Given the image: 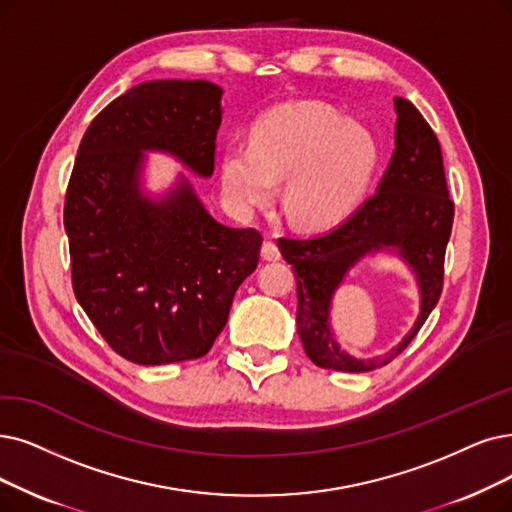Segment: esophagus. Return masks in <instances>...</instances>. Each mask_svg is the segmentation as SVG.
I'll list each match as a JSON object with an SVG mask.
<instances>
[{"mask_svg":"<svg viewBox=\"0 0 512 512\" xmlns=\"http://www.w3.org/2000/svg\"><path fill=\"white\" fill-rule=\"evenodd\" d=\"M262 258L264 260H269V262H277L279 258H281V252H279V248H277V243L275 241H264L262 243Z\"/></svg>","mask_w":512,"mask_h":512,"instance_id":"obj_1","label":"esophagus"}]
</instances>
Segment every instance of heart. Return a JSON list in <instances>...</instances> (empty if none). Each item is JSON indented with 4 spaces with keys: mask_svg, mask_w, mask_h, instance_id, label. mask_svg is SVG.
<instances>
[{
    "mask_svg": "<svg viewBox=\"0 0 512 512\" xmlns=\"http://www.w3.org/2000/svg\"><path fill=\"white\" fill-rule=\"evenodd\" d=\"M380 163L370 126L315 100L288 102L256 119L250 149L229 147L220 159L222 189L239 212L273 201L285 182V206L304 227H334L363 199Z\"/></svg>",
    "mask_w": 512,
    "mask_h": 512,
    "instance_id": "b5f03b06",
    "label": "heart"
}]
</instances>
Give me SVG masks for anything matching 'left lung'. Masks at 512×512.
Returning <instances> with one entry per match:
<instances>
[{
  "label": "left lung",
  "instance_id": "obj_1",
  "mask_svg": "<svg viewBox=\"0 0 512 512\" xmlns=\"http://www.w3.org/2000/svg\"><path fill=\"white\" fill-rule=\"evenodd\" d=\"M395 151L376 195L336 229L306 239L277 241L296 273L298 336L309 359L336 372H372L391 363L414 340L443 290V260L454 222L441 145L410 100L395 98ZM388 251L413 269L421 313L410 335L386 356L357 360L344 354L329 323L331 298L343 277L365 255Z\"/></svg>",
  "mask_w": 512,
  "mask_h": 512
}]
</instances>
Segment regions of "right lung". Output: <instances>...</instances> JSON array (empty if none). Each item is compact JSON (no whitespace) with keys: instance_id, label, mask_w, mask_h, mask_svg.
I'll list each match as a JSON object with an SVG mask.
<instances>
[{"instance_id":"obj_1","label":"right lung","mask_w":512,"mask_h":512,"mask_svg":"<svg viewBox=\"0 0 512 512\" xmlns=\"http://www.w3.org/2000/svg\"><path fill=\"white\" fill-rule=\"evenodd\" d=\"M222 90L206 79L130 88L86 130L65 199L73 292L124 359L163 365L206 355L227 325L262 235L224 227L180 176L161 197L142 191L145 151L214 172Z\"/></svg>"}]
</instances>
